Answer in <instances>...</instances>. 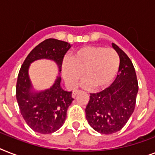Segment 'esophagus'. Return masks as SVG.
I'll return each mask as SVG.
<instances>
[{
    "label": "esophagus",
    "instance_id": "1",
    "mask_svg": "<svg viewBox=\"0 0 155 155\" xmlns=\"http://www.w3.org/2000/svg\"><path fill=\"white\" fill-rule=\"evenodd\" d=\"M80 92V90H75V91H73V92H72V97H73V98H75V96H76V95H77Z\"/></svg>",
    "mask_w": 155,
    "mask_h": 155
}]
</instances>
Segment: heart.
I'll use <instances>...</instances> for the list:
<instances>
[{
	"mask_svg": "<svg viewBox=\"0 0 155 155\" xmlns=\"http://www.w3.org/2000/svg\"><path fill=\"white\" fill-rule=\"evenodd\" d=\"M120 57L115 50L103 47H86L73 54L70 60L64 61L63 75L71 87H75L84 78V84L93 90L108 87L117 75Z\"/></svg>",
	"mask_w": 155,
	"mask_h": 155,
	"instance_id": "obj_1",
	"label": "heart"
}]
</instances>
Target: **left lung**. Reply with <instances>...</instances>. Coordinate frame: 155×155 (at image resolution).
Returning a JSON list of instances; mask_svg holds the SVG:
<instances>
[{"instance_id":"8db88e82","label":"left lung","mask_w":155,"mask_h":155,"mask_svg":"<svg viewBox=\"0 0 155 155\" xmlns=\"http://www.w3.org/2000/svg\"><path fill=\"white\" fill-rule=\"evenodd\" d=\"M120 57L119 74L113 84L97 93H90L86 118L96 131L111 134L122 129L134 113L138 92L134 67L128 55L115 43Z\"/></svg>"}]
</instances>
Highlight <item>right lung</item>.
<instances>
[{
  "instance_id": "right-lung-1",
  "label": "right lung",
  "mask_w": 155,
  "mask_h": 155,
  "mask_svg": "<svg viewBox=\"0 0 155 155\" xmlns=\"http://www.w3.org/2000/svg\"><path fill=\"white\" fill-rule=\"evenodd\" d=\"M70 47L67 42L54 38L46 39L30 52L21 67L17 80L16 97L21 114L35 132L46 134L58 130L65 121L68 108L74 99L71 97L72 92L62 89L60 76L50 89L38 93L31 92L28 75L29 66L33 61L39 58H50L55 61L61 71L63 58Z\"/></svg>"
}]
</instances>
